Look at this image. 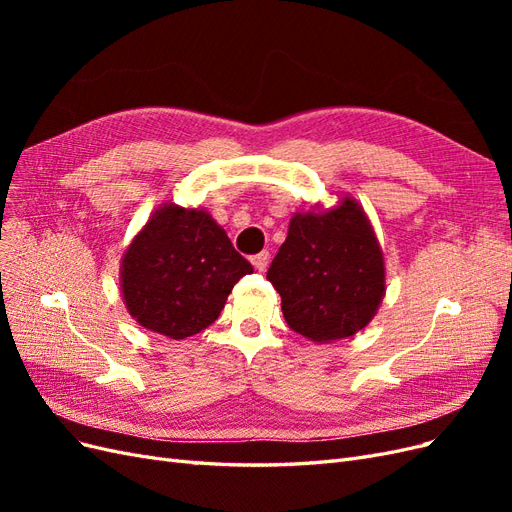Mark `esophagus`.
<instances>
[{"label": "esophagus", "mask_w": 512, "mask_h": 512, "mask_svg": "<svg viewBox=\"0 0 512 512\" xmlns=\"http://www.w3.org/2000/svg\"><path fill=\"white\" fill-rule=\"evenodd\" d=\"M252 265L256 271H265L269 265V252H260V254L252 256Z\"/></svg>", "instance_id": "obj_1"}]
</instances>
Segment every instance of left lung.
I'll list each match as a JSON object with an SVG mask.
<instances>
[{"label":"left lung","mask_w":512,"mask_h":512,"mask_svg":"<svg viewBox=\"0 0 512 512\" xmlns=\"http://www.w3.org/2000/svg\"><path fill=\"white\" fill-rule=\"evenodd\" d=\"M267 280L282 297L288 327L312 342L367 327L384 297V258L352 198L322 213H297Z\"/></svg>","instance_id":"1"}]
</instances>
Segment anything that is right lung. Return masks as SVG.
Listing matches in <instances>:
<instances>
[{
	"label": "right lung",
	"mask_w": 512,
	"mask_h": 512,
	"mask_svg": "<svg viewBox=\"0 0 512 512\" xmlns=\"http://www.w3.org/2000/svg\"><path fill=\"white\" fill-rule=\"evenodd\" d=\"M254 273L207 211L164 205L121 260V292L141 327L185 339L218 320L228 294Z\"/></svg>",
	"instance_id": "obj_1"
}]
</instances>
